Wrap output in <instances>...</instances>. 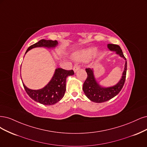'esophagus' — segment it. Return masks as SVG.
I'll return each instance as SVG.
<instances>
[{"mask_svg":"<svg viewBox=\"0 0 147 147\" xmlns=\"http://www.w3.org/2000/svg\"><path fill=\"white\" fill-rule=\"evenodd\" d=\"M80 69V67L78 65H74V67H73V70H74V71L76 73L77 71L78 70H79Z\"/></svg>","mask_w":147,"mask_h":147,"instance_id":"34e87169","label":"esophagus"}]
</instances>
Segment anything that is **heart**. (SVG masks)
<instances>
[{
    "label": "heart",
    "instance_id": "heart-1",
    "mask_svg": "<svg viewBox=\"0 0 147 147\" xmlns=\"http://www.w3.org/2000/svg\"><path fill=\"white\" fill-rule=\"evenodd\" d=\"M95 48H88L87 49H79L75 51L73 54V59L77 61H87L91 59L93 55L96 53Z\"/></svg>",
    "mask_w": 147,
    "mask_h": 147
}]
</instances>
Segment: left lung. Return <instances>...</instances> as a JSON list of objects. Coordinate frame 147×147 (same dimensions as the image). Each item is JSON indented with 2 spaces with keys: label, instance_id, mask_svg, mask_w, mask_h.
Returning a JSON list of instances; mask_svg holds the SVG:
<instances>
[{
  "label": "left lung",
  "instance_id": "obj_1",
  "mask_svg": "<svg viewBox=\"0 0 147 147\" xmlns=\"http://www.w3.org/2000/svg\"><path fill=\"white\" fill-rule=\"evenodd\" d=\"M107 48L112 51H115L117 54L119 55L121 57H123L126 60L125 68L120 81L115 86L109 87H102L99 86L94 78L93 69L91 68L86 69L87 78L84 83L82 89L86 96L90 100L94 102L100 103L106 102L115 97L121 91L125 82L127 61L121 48L118 45L113 44H108Z\"/></svg>",
  "mask_w": 147,
  "mask_h": 147
}]
</instances>
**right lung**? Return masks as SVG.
<instances>
[{"label":"right lung","mask_w":147,"mask_h":147,"mask_svg":"<svg viewBox=\"0 0 147 147\" xmlns=\"http://www.w3.org/2000/svg\"><path fill=\"white\" fill-rule=\"evenodd\" d=\"M58 45L57 41L41 40L30 46L26 52V54L32 48L37 47H45L54 48ZM74 74L73 70H65L62 68H57L49 82L41 89L32 90L27 88L24 83L23 86L26 92L32 99L44 105H53L60 101L64 96L66 91V81L68 76Z\"/></svg>","instance_id":"add662e5"}]
</instances>
